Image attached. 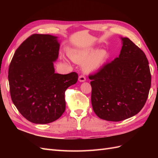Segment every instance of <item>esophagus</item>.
Segmentation results:
<instances>
[{
  "label": "esophagus",
  "mask_w": 158,
  "mask_h": 158,
  "mask_svg": "<svg viewBox=\"0 0 158 158\" xmlns=\"http://www.w3.org/2000/svg\"><path fill=\"white\" fill-rule=\"evenodd\" d=\"M85 80H86V78H85V76L84 75H80L78 77V80L80 82H85Z\"/></svg>",
  "instance_id": "34e87169"
}]
</instances>
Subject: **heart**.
Listing matches in <instances>:
<instances>
[{
	"label": "heart",
	"instance_id": "b5f03b06",
	"mask_svg": "<svg viewBox=\"0 0 158 158\" xmlns=\"http://www.w3.org/2000/svg\"><path fill=\"white\" fill-rule=\"evenodd\" d=\"M70 58L78 63L83 64V70L85 73H89L97 70L101 66L108 57L107 52L105 50L96 49H86L73 50L69 53Z\"/></svg>",
	"mask_w": 158,
	"mask_h": 158
}]
</instances>
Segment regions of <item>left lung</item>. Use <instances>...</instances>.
<instances>
[{
    "label": "left lung",
    "instance_id": "left-lung-1",
    "mask_svg": "<svg viewBox=\"0 0 158 158\" xmlns=\"http://www.w3.org/2000/svg\"><path fill=\"white\" fill-rule=\"evenodd\" d=\"M121 39L118 57L89 76L94 111L100 118L109 121H121L139 113L151 86L145 53L128 38Z\"/></svg>",
    "mask_w": 158,
    "mask_h": 158
}]
</instances>
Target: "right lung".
Listing matches in <instances>:
<instances>
[{
    "mask_svg": "<svg viewBox=\"0 0 158 158\" xmlns=\"http://www.w3.org/2000/svg\"><path fill=\"white\" fill-rule=\"evenodd\" d=\"M56 37L33 34L15 51L8 69L12 101L27 121L47 124L64 112L65 91L77 82L78 74L55 73L59 56Z\"/></svg>",
    "mask_w": 158,
    "mask_h": 158,
    "instance_id": "right-lung-1",
    "label": "right lung"
}]
</instances>
